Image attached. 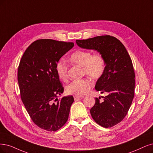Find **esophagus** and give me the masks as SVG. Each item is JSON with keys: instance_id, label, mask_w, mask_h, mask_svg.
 <instances>
[{"instance_id": "obj_1", "label": "esophagus", "mask_w": 153, "mask_h": 153, "mask_svg": "<svg viewBox=\"0 0 153 153\" xmlns=\"http://www.w3.org/2000/svg\"><path fill=\"white\" fill-rule=\"evenodd\" d=\"M74 98L75 100H78L79 99H80L81 98V97H79V96H77V95H75L74 97Z\"/></svg>"}]
</instances>
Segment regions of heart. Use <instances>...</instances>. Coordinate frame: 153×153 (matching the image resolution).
Listing matches in <instances>:
<instances>
[{"instance_id":"heart-1","label":"heart","mask_w":153,"mask_h":153,"mask_svg":"<svg viewBox=\"0 0 153 153\" xmlns=\"http://www.w3.org/2000/svg\"><path fill=\"white\" fill-rule=\"evenodd\" d=\"M69 61L74 64L82 67L83 73L91 78H100L105 71L106 64L103 56L100 53L93 54L88 50H79L74 52L69 57ZM59 77L62 81L68 78L67 67L63 61H59L56 65ZM93 86V82L88 78L74 80L67 86V92L71 94L82 96L87 93Z\"/></svg>"}]
</instances>
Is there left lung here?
<instances>
[{
	"label": "left lung",
	"mask_w": 153,
	"mask_h": 153,
	"mask_svg": "<svg viewBox=\"0 0 153 153\" xmlns=\"http://www.w3.org/2000/svg\"><path fill=\"white\" fill-rule=\"evenodd\" d=\"M79 47L97 50L103 56L106 67L103 75L96 83L95 89L106 93L103 101L95 98L90 110L93 120L105 128L120 123L127 114L134 97L135 72L132 60L120 40L110 35L87 39H77Z\"/></svg>",
	"instance_id": "obj_1"
}]
</instances>
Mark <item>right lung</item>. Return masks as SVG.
<instances>
[{"instance_id": "add662e5", "label": "right lung", "mask_w": 153, "mask_h": 153, "mask_svg": "<svg viewBox=\"0 0 153 153\" xmlns=\"http://www.w3.org/2000/svg\"><path fill=\"white\" fill-rule=\"evenodd\" d=\"M74 45L38 39L27 47L20 61L18 81L21 100L33 122L45 131L55 132L64 126L74 101L72 96L58 100L64 88L56 71L60 59Z\"/></svg>"}]
</instances>
